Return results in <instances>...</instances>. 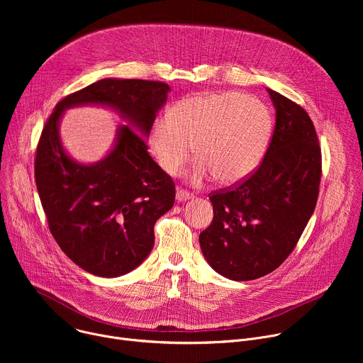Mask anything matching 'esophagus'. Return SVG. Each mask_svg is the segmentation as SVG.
I'll list each match as a JSON object with an SVG mask.
<instances>
[{"instance_id":"34e87169","label":"esophagus","mask_w":363,"mask_h":363,"mask_svg":"<svg viewBox=\"0 0 363 363\" xmlns=\"http://www.w3.org/2000/svg\"><path fill=\"white\" fill-rule=\"evenodd\" d=\"M175 196H177V201H178V202H184V201H188L189 198H192V194H189V192H186V191H182V189H178Z\"/></svg>"}]
</instances>
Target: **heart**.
Listing matches in <instances>:
<instances>
[{
  "label": "heart",
  "mask_w": 363,
  "mask_h": 363,
  "mask_svg": "<svg viewBox=\"0 0 363 363\" xmlns=\"http://www.w3.org/2000/svg\"><path fill=\"white\" fill-rule=\"evenodd\" d=\"M272 132L264 103L237 91H205L177 101L168 119H157L149 147L161 169L174 177L192 153L198 160L189 181L211 177L218 185L244 181L260 164Z\"/></svg>",
  "instance_id": "obj_1"
}]
</instances>
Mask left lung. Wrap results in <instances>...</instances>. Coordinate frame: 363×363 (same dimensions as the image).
Returning a JSON list of instances; mask_svg holds the SVG:
<instances>
[{
  "label": "left lung",
  "instance_id": "1",
  "mask_svg": "<svg viewBox=\"0 0 363 363\" xmlns=\"http://www.w3.org/2000/svg\"><path fill=\"white\" fill-rule=\"evenodd\" d=\"M276 125L262 165L234 189L210 196L214 220L199 234L208 264L247 281L276 270L312 217L322 175L318 135L307 112L267 89Z\"/></svg>",
  "mask_w": 363,
  "mask_h": 363
}]
</instances>
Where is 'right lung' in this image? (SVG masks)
Listing matches in <instances>:
<instances>
[{"label": "right lung", "mask_w": 363, "mask_h": 363, "mask_svg": "<svg viewBox=\"0 0 363 363\" xmlns=\"http://www.w3.org/2000/svg\"><path fill=\"white\" fill-rule=\"evenodd\" d=\"M169 91L161 82L101 79L59 101L43 129L34 171L48 228L93 276L121 277L140 266L155 244V223L172 208L175 185L146 146ZM79 106L111 108L125 123L97 163L76 162L60 138L64 112Z\"/></svg>", "instance_id": "1"}]
</instances>
